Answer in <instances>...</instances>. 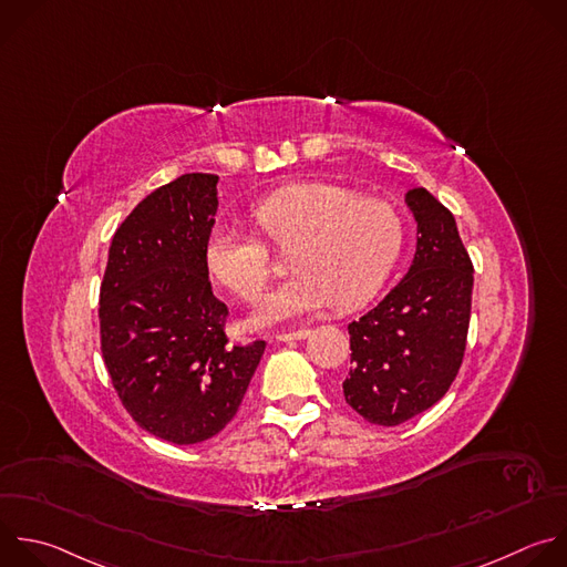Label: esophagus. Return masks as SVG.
<instances>
[{
	"mask_svg": "<svg viewBox=\"0 0 567 567\" xmlns=\"http://www.w3.org/2000/svg\"><path fill=\"white\" fill-rule=\"evenodd\" d=\"M311 333V329H296V331H287V333H278L276 336V340H280V342H289V340H302V338H307Z\"/></svg>",
	"mask_w": 567,
	"mask_h": 567,
	"instance_id": "1",
	"label": "esophagus"
}]
</instances>
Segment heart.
Listing matches in <instances>:
<instances>
[{
  "label": "heart",
  "instance_id": "1",
  "mask_svg": "<svg viewBox=\"0 0 567 567\" xmlns=\"http://www.w3.org/2000/svg\"><path fill=\"white\" fill-rule=\"evenodd\" d=\"M254 220L274 245L291 247L287 267L293 271L258 300L256 327L327 305L360 307L383 287L403 247V220L392 205L322 182L278 188L254 207ZM205 262L243 300L256 298L269 274L265 245L229 223L209 229Z\"/></svg>",
  "mask_w": 567,
  "mask_h": 567
}]
</instances>
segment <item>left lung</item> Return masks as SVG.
I'll return each instance as SVG.
<instances>
[{"mask_svg":"<svg viewBox=\"0 0 567 567\" xmlns=\"http://www.w3.org/2000/svg\"><path fill=\"white\" fill-rule=\"evenodd\" d=\"M416 254L405 278L349 322L351 369L342 394L364 421L401 425L439 403L463 362L474 267L454 216L423 186L405 194Z\"/></svg>","mask_w":567,"mask_h":567,"instance_id":"obj_1","label":"left lung"}]
</instances>
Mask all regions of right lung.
<instances>
[{
    "instance_id": "obj_1",
    "label": "right lung",
    "mask_w": 567,
    "mask_h": 567,
    "mask_svg": "<svg viewBox=\"0 0 567 567\" xmlns=\"http://www.w3.org/2000/svg\"><path fill=\"white\" fill-rule=\"evenodd\" d=\"M216 186L214 173H184L148 194L115 231L100 289L113 388L142 430L175 445L225 430L265 353V340L229 344V309L212 291Z\"/></svg>"
}]
</instances>
